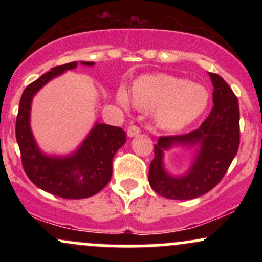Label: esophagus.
I'll return each mask as SVG.
<instances>
[{
  "instance_id": "esophagus-1",
  "label": "esophagus",
  "mask_w": 262,
  "mask_h": 262,
  "mask_svg": "<svg viewBox=\"0 0 262 262\" xmlns=\"http://www.w3.org/2000/svg\"><path fill=\"white\" fill-rule=\"evenodd\" d=\"M139 133H140V128L137 127V125H130L127 130V135L129 138L135 137V135H138Z\"/></svg>"
}]
</instances>
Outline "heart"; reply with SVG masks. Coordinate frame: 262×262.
<instances>
[{
	"instance_id": "heart-1",
	"label": "heart",
	"mask_w": 262,
	"mask_h": 262,
	"mask_svg": "<svg viewBox=\"0 0 262 262\" xmlns=\"http://www.w3.org/2000/svg\"><path fill=\"white\" fill-rule=\"evenodd\" d=\"M133 102L144 110H156V122L165 129H181L196 121L208 106V91L185 79L156 75L141 77L133 87ZM122 107L128 108V96L123 90L117 95Z\"/></svg>"
}]
</instances>
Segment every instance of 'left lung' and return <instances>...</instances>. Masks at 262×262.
<instances>
[{
  "label": "left lung",
  "mask_w": 262,
  "mask_h": 262,
  "mask_svg": "<svg viewBox=\"0 0 262 262\" xmlns=\"http://www.w3.org/2000/svg\"><path fill=\"white\" fill-rule=\"evenodd\" d=\"M213 106L196 130L182 135L160 137L150 162L149 183L156 193L170 200H192L209 192L223 179L235 158L240 143L239 103L233 90L217 74L209 73ZM173 145L196 146L191 169L183 177H171L163 169V151Z\"/></svg>",
  "instance_id": "8db88e82"
}]
</instances>
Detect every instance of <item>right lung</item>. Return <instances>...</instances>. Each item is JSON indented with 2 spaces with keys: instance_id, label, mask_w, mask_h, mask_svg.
<instances>
[{
  "instance_id": "right-lung-1",
  "label": "right lung",
  "mask_w": 262,
  "mask_h": 262,
  "mask_svg": "<svg viewBox=\"0 0 262 262\" xmlns=\"http://www.w3.org/2000/svg\"><path fill=\"white\" fill-rule=\"evenodd\" d=\"M81 64L93 66L95 62L81 61ZM76 66L77 61L55 66L27 86L20 97L16 121V138L27 176L39 188L68 200L98 193L112 177L114 155L127 141L122 128L96 123L74 154L64 158L48 156L38 148L29 124L33 96L54 77Z\"/></svg>"
}]
</instances>
